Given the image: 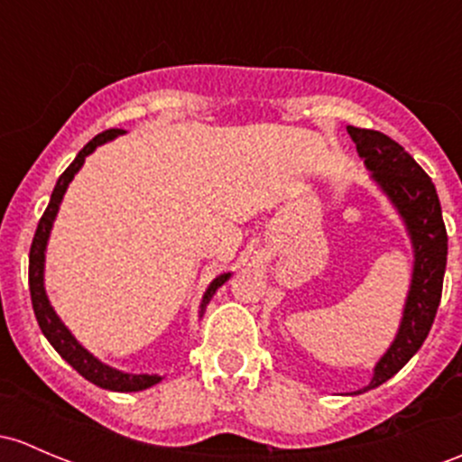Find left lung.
I'll return each instance as SVG.
<instances>
[{
  "mask_svg": "<svg viewBox=\"0 0 462 462\" xmlns=\"http://www.w3.org/2000/svg\"><path fill=\"white\" fill-rule=\"evenodd\" d=\"M347 133L356 143L361 159H365L367 170H372V179L390 197L398 215L405 221L414 245V274L402 310L401 328L394 343L374 367L370 385L354 392L363 394L394 376L425 343L443 294L448 230H445L434 183L402 145L378 130L347 125Z\"/></svg>",
  "mask_w": 462,
  "mask_h": 462,
  "instance_id": "left-lung-1",
  "label": "left lung"
}]
</instances>
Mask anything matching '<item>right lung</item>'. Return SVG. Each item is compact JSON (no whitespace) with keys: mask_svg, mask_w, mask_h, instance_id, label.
Wrapping results in <instances>:
<instances>
[{"mask_svg":"<svg viewBox=\"0 0 462 462\" xmlns=\"http://www.w3.org/2000/svg\"><path fill=\"white\" fill-rule=\"evenodd\" d=\"M116 134H124V130L110 128V130H106V133L97 134L92 142H88L84 148L79 150V154L75 157V162H72L70 166L64 170V174L57 179L55 190H52V194H51V203H48L46 212H43L42 218H39L35 239H32V245H31V256H28V285H31V300H32V310H35L39 328H42L43 337H46L48 343H51L57 352H60V356L64 358L68 365L75 367V370L79 372L86 381L95 383L97 387H104V390L139 392V390H148V387L157 385V383L162 381V376H157V374H152V376H150V374L119 372V370H115V367L101 363L99 358L92 356L88 349L81 347L79 343H77V338L68 332L66 325L61 323L60 317L55 314V310H52L51 300H48V296H46V290H43V261H46V244H48V236H51L52 221H55L57 210H60V203L66 194L68 183H70L72 177L79 172V168L84 166L86 157H88L92 150H95L97 145L115 139ZM227 279H230V272H226V274L217 276V279L212 281L210 288H208V292L203 294L201 317H203V310H206V305L210 303L212 294H215L217 288H221Z\"/></svg>","mask_w":462,"mask_h":462,"instance_id":"add662e5","label":"right lung"}]
</instances>
